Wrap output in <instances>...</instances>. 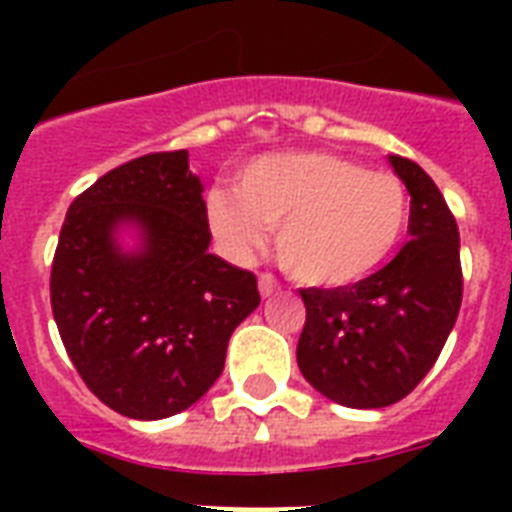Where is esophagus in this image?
<instances>
[{"mask_svg": "<svg viewBox=\"0 0 512 512\" xmlns=\"http://www.w3.org/2000/svg\"><path fill=\"white\" fill-rule=\"evenodd\" d=\"M257 287H260V295L271 297L273 292H279L281 284H279V279L273 276V273H260V279H257Z\"/></svg>", "mask_w": 512, "mask_h": 512, "instance_id": "esophagus-1", "label": "esophagus"}]
</instances>
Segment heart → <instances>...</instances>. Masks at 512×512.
Returning <instances> with one entry per match:
<instances>
[{"label": "heart", "mask_w": 512, "mask_h": 512, "mask_svg": "<svg viewBox=\"0 0 512 512\" xmlns=\"http://www.w3.org/2000/svg\"><path fill=\"white\" fill-rule=\"evenodd\" d=\"M209 225L231 255L260 249L276 228V255L292 279L342 287L374 271L401 239L406 191L396 175L321 151L260 156L236 191H212Z\"/></svg>", "instance_id": "heart-1"}]
</instances>
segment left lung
Segmentation results:
<instances>
[{"mask_svg": "<svg viewBox=\"0 0 512 512\" xmlns=\"http://www.w3.org/2000/svg\"><path fill=\"white\" fill-rule=\"evenodd\" d=\"M412 196L401 252L372 276L337 289H300L305 327L297 366L342 406L380 409L409 396L436 364L462 305L460 231L420 164L390 156Z\"/></svg>", "mask_w": 512, "mask_h": 512, "instance_id": "1", "label": "left lung"}]
</instances>
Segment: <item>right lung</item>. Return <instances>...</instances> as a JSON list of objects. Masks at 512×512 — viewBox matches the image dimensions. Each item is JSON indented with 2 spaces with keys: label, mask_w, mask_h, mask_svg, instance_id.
I'll return each mask as SVG.
<instances>
[{
  "label": "right lung",
  "mask_w": 512,
  "mask_h": 512,
  "mask_svg": "<svg viewBox=\"0 0 512 512\" xmlns=\"http://www.w3.org/2000/svg\"><path fill=\"white\" fill-rule=\"evenodd\" d=\"M144 228L119 256L113 228ZM207 204L188 151L124 162L71 201L50 303L84 385L114 412L162 420L196 404L225 366L233 329L260 305L255 273L209 255Z\"/></svg>",
  "instance_id": "right-lung-1"
}]
</instances>
